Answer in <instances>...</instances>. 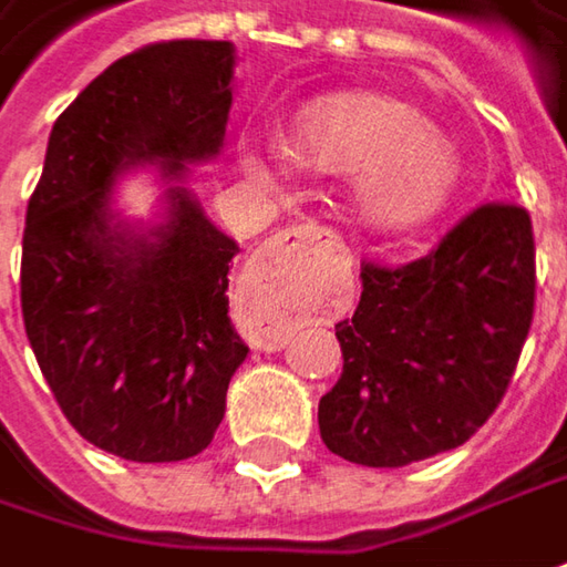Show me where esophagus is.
I'll use <instances>...</instances> for the list:
<instances>
[{
    "instance_id": "34e87169",
    "label": "esophagus",
    "mask_w": 567,
    "mask_h": 567,
    "mask_svg": "<svg viewBox=\"0 0 567 567\" xmlns=\"http://www.w3.org/2000/svg\"><path fill=\"white\" fill-rule=\"evenodd\" d=\"M334 236L319 226H299V229H284L274 239H268L251 258V280L258 287H268L287 306H293L312 274L316 255L328 248Z\"/></svg>"
}]
</instances>
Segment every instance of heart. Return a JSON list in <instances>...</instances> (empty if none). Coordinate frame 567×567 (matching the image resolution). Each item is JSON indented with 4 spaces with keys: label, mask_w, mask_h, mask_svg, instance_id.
Here are the masks:
<instances>
[{
    "label": "heart",
    "mask_w": 567,
    "mask_h": 567,
    "mask_svg": "<svg viewBox=\"0 0 567 567\" xmlns=\"http://www.w3.org/2000/svg\"><path fill=\"white\" fill-rule=\"evenodd\" d=\"M297 158L351 182L357 219L385 236H409L450 210L460 182V146L411 101L392 95H326L293 121L290 143L265 140L248 156L255 175L287 185Z\"/></svg>",
    "instance_id": "1"
}]
</instances>
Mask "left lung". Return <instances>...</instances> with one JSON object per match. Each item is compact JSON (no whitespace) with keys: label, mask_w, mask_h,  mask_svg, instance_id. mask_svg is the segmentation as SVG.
I'll use <instances>...</instances> for the list:
<instances>
[{"label":"left lung","mask_w":567,"mask_h":567,"mask_svg":"<svg viewBox=\"0 0 567 567\" xmlns=\"http://www.w3.org/2000/svg\"><path fill=\"white\" fill-rule=\"evenodd\" d=\"M338 322L344 370L319 402L326 446L357 466L399 468L463 446L497 409L536 297L529 213L485 204L402 268H360Z\"/></svg>","instance_id":"obj_1"}]
</instances>
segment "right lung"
Returning a JSON list of instances; mask_svg holds the SVG:
<instances>
[{
    "instance_id": "add662e5",
    "label": "right lung",
    "mask_w": 567,
    "mask_h": 567,
    "mask_svg": "<svg viewBox=\"0 0 567 567\" xmlns=\"http://www.w3.org/2000/svg\"><path fill=\"white\" fill-rule=\"evenodd\" d=\"M229 41L150 43L92 79L56 117L21 241V316L72 427L133 463L210 446L248 357L229 322L236 239L185 187L219 156L233 107ZM156 167L153 224L113 207L116 182Z\"/></svg>"
}]
</instances>
